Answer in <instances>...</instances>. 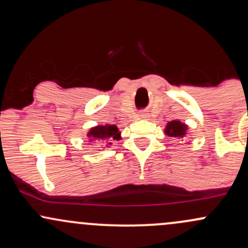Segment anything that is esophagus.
<instances>
[{
    "label": "esophagus",
    "mask_w": 248,
    "mask_h": 248,
    "mask_svg": "<svg viewBox=\"0 0 248 248\" xmlns=\"http://www.w3.org/2000/svg\"><path fill=\"white\" fill-rule=\"evenodd\" d=\"M139 118H140V119H147L148 115L146 114V113H141V114L139 115Z\"/></svg>",
    "instance_id": "34e87169"
}]
</instances>
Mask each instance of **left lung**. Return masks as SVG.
I'll list each match as a JSON object with an SVG mask.
<instances>
[{
	"instance_id": "1",
	"label": "left lung",
	"mask_w": 248,
	"mask_h": 248,
	"mask_svg": "<svg viewBox=\"0 0 248 248\" xmlns=\"http://www.w3.org/2000/svg\"><path fill=\"white\" fill-rule=\"evenodd\" d=\"M164 133L168 136H171V138L182 140V139H184L186 136L187 126L179 120H172L167 124L166 128H164Z\"/></svg>"
}]
</instances>
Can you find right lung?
<instances>
[{
  "label": "right lung",
  "instance_id": "1",
  "mask_svg": "<svg viewBox=\"0 0 248 248\" xmlns=\"http://www.w3.org/2000/svg\"><path fill=\"white\" fill-rule=\"evenodd\" d=\"M87 138L90 142H106L108 146L112 144V141L114 140H120L121 139V133L119 132V128L115 124H105V126H99L92 127L87 133Z\"/></svg>",
  "mask_w": 248,
  "mask_h": 248
}]
</instances>
